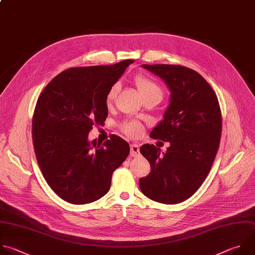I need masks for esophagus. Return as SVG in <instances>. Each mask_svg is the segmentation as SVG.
I'll use <instances>...</instances> for the list:
<instances>
[{
    "instance_id": "1",
    "label": "esophagus",
    "mask_w": 255,
    "mask_h": 255,
    "mask_svg": "<svg viewBox=\"0 0 255 255\" xmlns=\"http://www.w3.org/2000/svg\"><path fill=\"white\" fill-rule=\"evenodd\" d=\"M130 155L131 156H137L139 155V146L136 143H133L130 145Z\"/></svg>"
}]
</instances>
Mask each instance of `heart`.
Returning <instances> with one entry per match:
<instances>
[{
	"instance_id": "b5f03b06",
	"label": "heart",
	"mask_w": 255,
	"mask_h": 255,
	"mask_svg": "<svg viewBox=\"0 0 255 255\" xmlns=\"http://www.w3.org/2000/svg\"><path fill=\"white\" fill-rule=\"evenodd\" d=\"M136 85L139 89L140 94L143 97L148 96V95H158V96L162 97V90L159 87V85L156 84L151 79H148L146 77H138L136 79ZM119 90H120V85L118 83L114 84L111 87V89L109 90L108 95H107L108 103H112L116 99ZM122 130L128 136L136 137L141 133L142 125L136 121H128V122H125L122 124Z\"/></svg>"
}]
</instances>
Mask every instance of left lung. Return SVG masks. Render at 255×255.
<instances>
[{"instance_id": "obj_1", "label": "left lung", "mask_w": 255, "mask_h": 255, "mask_svg": "<svg viewBox=\"0 0 255 255\" xmlns=\"http://www.w3.org/2000/svg\"><path fill=\"white\" fill-rule=\"evenodd\" d=\"M141 67L161 78L171 94L163 120L150 133L170 146L165 153L153 144L141 146L151 172L139 179V186L151 200L176 204L193 195L210 171L222 130L218 99L192 69L168 64Z\"/></svg>"}]
</instances>
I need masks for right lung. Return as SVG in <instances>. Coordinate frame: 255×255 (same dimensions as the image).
Instances as JSON below:
<instances>
[{
	"mask_svg": "<svg viewBox=\"0 0 255 255\" xmlns=\"http://www.w3.org/2000/svg\"><path fill=\"white\" fill-rule=\"evenodd\" d=\"M133 60L109 66L71 68L57 75L41 93L33 117L38 164L52 190L72 204L103 197L130 147L111 135L102 145L89 141L93 125H103L107 95Z\"/></svg>",
	"mask_w": 255,
	"mask_h": 255,
	"instance_id": "add662e5",
	"label": "right lung"
}]
</instances>
